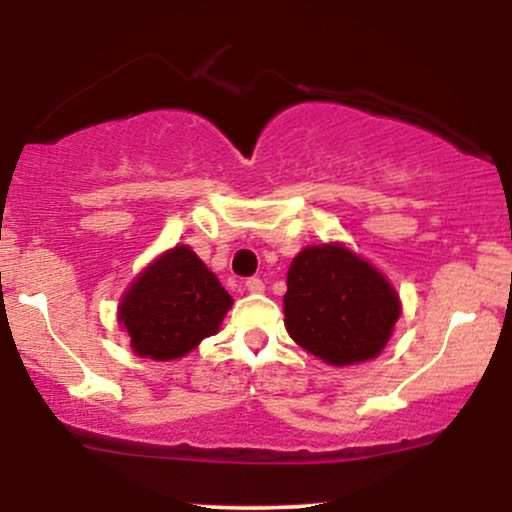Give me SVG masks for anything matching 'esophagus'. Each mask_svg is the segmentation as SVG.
<instances>
[{"instance_id":"obj_1","label":"esophagus","mask_w":512,"mask_h":512,"mask_svg":"<svg viewBox=\"0 0 512 512\" xmlns=\"http://www.w3.org/2000/svg\"><path fill=\"white\" fill-rule=\"evenodd\" d=\"M245 289H248L250 293H262L264 291V281L260 279V276H250V279L245 281Z\"/></svg>"}]
</instances>
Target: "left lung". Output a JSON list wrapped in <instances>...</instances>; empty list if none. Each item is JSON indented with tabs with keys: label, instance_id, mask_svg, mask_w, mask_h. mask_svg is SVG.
Listing matches in <instances>:
<instances>
[{
	"label": "left lung",
	"instance_id": "left-lung-1",
	"mask_svg": "<svg viewBox=\"0 0 512 512\" xmlns=\"http://www.w3.org/2000/svg\"><path fill=\"white\" fill-rule=\"evenodd\" d=\"M286 286V332L330 366L378 356L402 313L390 281L339 243L298 252Z\"/></svg>",
	"mask_w": 512,
	"mask_h": 512
}]
</instances>
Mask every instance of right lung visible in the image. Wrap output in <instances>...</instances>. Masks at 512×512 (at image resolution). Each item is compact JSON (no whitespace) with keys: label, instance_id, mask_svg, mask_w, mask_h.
Instances as JSON below:
<instances>
[{"label":"right lung","instance_id":"1","mask_svg":"<svg viewBox=\"0 0 512 512\" xmlns=\"http://www.w3.org/2000/svg\"><path fill=\"white\" fill-rule=\"evenodd\" d=\"M233 298L187 245L163 252L132 281L117 320L134 354L173 361L219 332Z\"/></svg>","mask_w":512,"mask_h":512}]
</instances>
